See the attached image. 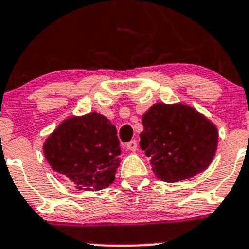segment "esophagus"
<instances>
[{
	"mask_svg": "<svg viewBox=\"0 0 249 249\" xmlns=\"http://www.w3.org/2000/svg\"><path fill=\"white\" fill-rule=\"evenodd\" d=\"M126 147H127V149H129V151L135 152L137 149V141H136V140H132V141H130L129 143L126 144Z\"/></svg>",
	"mask_w": 249,
	"mask_h": 249,
	"instance_id": "34e87169",
	"label": "esophagus"
}]
</instances>
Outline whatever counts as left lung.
I'll use <instances>...</instances> for the list:
<instances>
[{
    "label": "left lung",
    "mask_w": 249,
    "mask_h": 249,
    "mask_svg": "<svg viewBox=\"0 0 249 249\" xmlns=\"http://www.w3.org/2000/svg\"><path fill=\"white\" fill-rule=\"evenodd\" d=\"M140 146L152 170L165 182H178L209 166L218 147V129L195 108L156 103L142 115Z\"/></svg>",
    "instance_id": "left-lung-1"
}]
</instances>
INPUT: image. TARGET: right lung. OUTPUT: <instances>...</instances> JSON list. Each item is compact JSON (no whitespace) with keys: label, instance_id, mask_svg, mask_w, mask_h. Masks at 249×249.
<instances>
[{"label":"right lung","instance_id":"1","mask_svg":"<svg viewBox=\"0 0 249 249\" xmlns=\"http://www.w3.org/2000/svg\"><path fill=\"white\" fill-rule=\"evenodd\" d=\"M120 153L117 129L96 112L66 119L43 143L52 170L84 191H100L114 181Z\"/></svg>","mask_w":249,"mask_h":249}]
</instances>
